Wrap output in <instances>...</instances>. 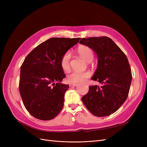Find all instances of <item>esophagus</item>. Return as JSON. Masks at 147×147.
<instances>
[{"label":"esophagus","instance_id":"obj_1","mask_svg":"<svg viewBox=\"0 0 147 147\" xmlns=\"http://www.w3.org/2000/svg\"><path fill=\"white\" fill-rule=\"evenodd\" d=\"M78 85V84L77 83H69V86H77Z\"/></svg>","mask_w":147,"mask_h":147}]
</instances>
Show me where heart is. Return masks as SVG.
Listing matches in <instances>:
<instances>
[{
    "mask_svg": "<svg viewBox=\"0 0 147 147\" xmlns=\"http://www.w3.org/2000/svg\"><path fill=\"white\" fill-rule=\"evenodd\" d=\"M78 54L87 63H90L93 59V52L91 49L86 45H80L77 48ZM71 55L69 51L65 52L62 56L60 64L62 69L64 71H67L70 69V61ZM91 74L89 71L83 72H72L67 75L66 80L71 83H80L83 82L91 77Z\"/></svg>",
    "mask_w": 147,
    "mask_h": 147,
    "instance_id": "heart-1",
    "label": "heart"
}]
</instances>
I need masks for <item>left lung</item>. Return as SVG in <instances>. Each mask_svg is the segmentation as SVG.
Returning <instances> with one entry per match:
<instances>
[{"mask_svg":"<svg viewBox=\"0 0 147 147\" xmlns=\"http://www.w3.org/2000/svg\"><path fill=\"white\" fill-rule=\"evenodd\" d=\"M80 43L97 54L98 64L91 80L102 84L89 86L88 93L82 97V102L94 116H109L119 109L128 96L132 81L128 59L107 37L83 38Z\"/></svg>","mask_w":147,"mask_h":147,"instance_id":"8db88e82","label":"left lung"}]
</instances>
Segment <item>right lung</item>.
<instances>
[{"label": "right lung", "instance_id": "obj_1", "mask_svg": "<svg viewBox=\"0 0 147 147\" xmlns=\"http://www.w3.org/2000/svg\"><path fill=\"white\" fill-rule=\"evenodd\" d=\"M80 38H51L26 56L21 66L19 90L24 107L34 117L50 120L63 108L69 85L60 83L65 77L61 58Z\"/></svg>", "mask_w": 147, "mask_h": 147}]
</instances>
